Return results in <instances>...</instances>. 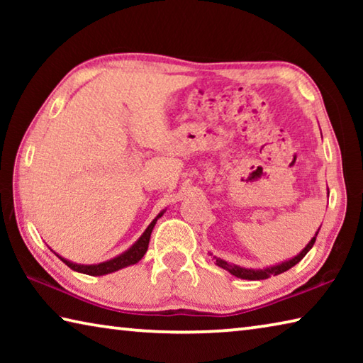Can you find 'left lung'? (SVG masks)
Wrapping results in <instances>:
<instances>
[{
  "label": "left lung",
  "instance_id": "8db88e82",
  "mask_svg": "<svg viewBox=\"0 0 363 363\" xmlns=\"http://www.w3.org/2000/svg\"><path fill=\"white\" fill-rule=\"evenodd\" d=\"M317 233H315V237L312 238L309 243H307V247L303 251H301L298 256H294L293 259H290V261L279 264V266H272V267H267V269H257V270H255V269H245V267L232 266V264H227L225 261L219 259V257H216V264H218L219 267L229 270L232 275H235V277H238V279H245V280H264V279H269L270 275H279L281 272H285V270L291 269L293 266H296V264L307 255V251H309L312 247H314Z\"/></svg>",
  "mask_w": 363,
  "mask_h": 363
}]
</instances>
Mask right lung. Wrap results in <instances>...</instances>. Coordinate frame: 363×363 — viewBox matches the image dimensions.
I'll use <instances>...</instances> for the list:
<instances>
[{
	"label": "right lung",
	"instance_id": "add662e5",
	"mask_svg": "<svg viewBox=\"0 0 363 363\" xmlns=\"http://www.w3.org/2000/svg\"><path fill=\"white\" fill-rule=\"evenodd\" d=\"M163 216V211L158 214V216L152 220L150 225L147 227L145 232L140 235L139 240L133 245V247L125 251V253L113 257V259L106 261V262H101V264H93V266H79V264H73L70 261L64 259V257H60V261L65 262L67 266H69L72 270H77V272H82V274H88V275H106L110 272H115V270H120L126 266H131V264H136L140 259H143V256L145 255L147 248H149V242H150V233L153 230V227H155L158 218Z\"/></svg>",
	"mask_w": 363,
	"mask_h": 363
}]
</instances>
